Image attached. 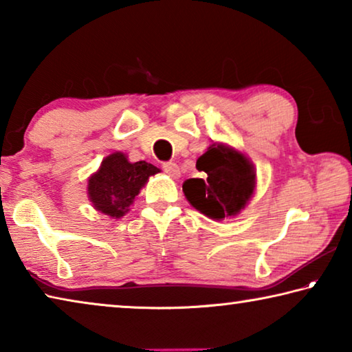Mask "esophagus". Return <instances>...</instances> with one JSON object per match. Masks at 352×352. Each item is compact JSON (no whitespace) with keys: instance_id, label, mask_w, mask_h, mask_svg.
Wrapping results in <instances>:
<instances>
[{"instance_id":"34e87169","label":"esophagus","mask_w":352,"mask_h":352,"mask_svg":"<svg viewBox=\"0 0 352 352\" xmlns=\"http://www.w3.org/2000/svg\"><path fill=\"white\" fill-rule=\"evenodd\" d=\"M163 170H164L166 174H168L169 177H172V178H178V177H180V168H178L177 163H174V162H166V163H163Z\"/></svg>"}]
</instances>
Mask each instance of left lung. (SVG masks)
I'll return each instance as SVG.
<instances>
[{
	"mask_svg": "<svg viewBox=\"0 0 352 352\" xmlns=\"http://www.w3.org/2000/svg\"><path fill=\"white\" fill-rule=\"evenodd\" d=\"M206 178H189L183 192L210 219L233 217L245 208L256 186V172L245 155L225 144H211L195 164Z\"/></svg>",
	"mask_w": 352,
	"mask_h": 352,
	"instance_id": "obj_1",
	"label": "left lung"
}]
</instances>
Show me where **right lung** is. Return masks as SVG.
Here are the masks:
<instances>
[{
  "instance_id": "obj_1",
  "label": "right lung",
  "mask_w": 352,
  "mask_h": 352,
  "mask_svg": "<svg viewBox=\"0 0 352 352\" xmlns=\"http://www.w3.org/2000/svg\"><path fill=\"white\" fill-rule=\"evenodd\" d=\"M158 172L151 163H130L122 152H115L104 158L88 180V197L98 211L119 219L129 211L148 177Z\"/></svg>"
}]
</instances>
